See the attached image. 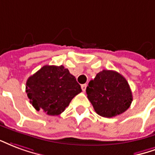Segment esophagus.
I'll use <instances>...</instances> for the list:
<instances>
[{
	"label": "esophagus",
	"instance_id": "obj_1",
	"mask_svg": "<svg viewBox=\"0 0 155 155\" xmlns=\"http://www.w3.org/2000/svg\"><path fill=\"white\" fill-rule=\"evenodd\" d=\"M87 84H82V86H81V87H82V90L83 91H86V89H87Z\"/></svg>",
	"mask_w": 155,
	"mask_h": 155
}]
</instances>
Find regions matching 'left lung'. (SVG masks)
Wrapping results in <instances>:
<instances>
[{
  "mask_svg": "<svg viewBox=\"0 0 155 155\" xmlns=\"http://www.w3.org/2000/svg\"><path fill=\"white\" fill-rule=\"evenodd\" d=\"M88 100L95 111L110 118L122 114L132 102V92L124 77L112 70H102L87 87Z\"/></svg>",
  "mask_w": 155,
  "mask_h": 155,
  "instance_id": "1",
  "label": "left lung"
}]
</instances>
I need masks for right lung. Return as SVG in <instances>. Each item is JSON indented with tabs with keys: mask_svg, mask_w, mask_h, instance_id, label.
I'll return each mask as SVG.
<instances>
[{
	"mask_svg": "<svg viewBox=\"0 0 155 155\" xmlns=\"http://www.w3.org/2000/svg\"><path fill=\"white\" fill-rule=\"evenodd\" d=\"M26 93L35 110L58 116L82 91L75 77L63 65H45L26 82Z\"/></svg>",
	"mask_w": 155,
	"mask_h": 155,
	"instance_id": "add662e5",
	"label": "right lung"
}]
</instances>
